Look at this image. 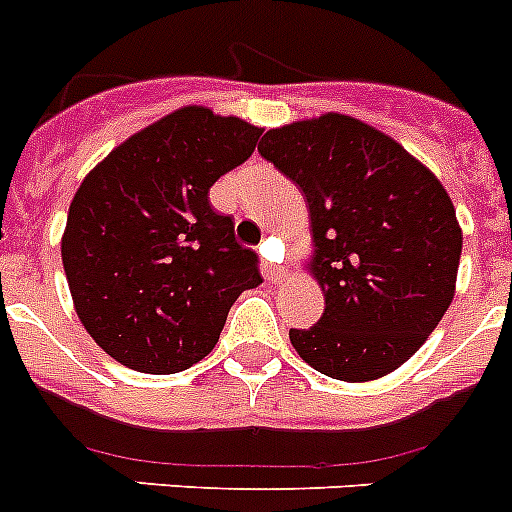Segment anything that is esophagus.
Instances as JSON below:
<instances>
[{"mask_svg":"<svg viewBox=\"0 0 512 512\" xmlns=\"http://www.w3.org/2000/svg\"><path fill=\"white\" fill-rule=\"evenodd\" d=\"M266 248H269V243H264V246H261V256H264V259H266ZM264 271H266V279H269L271 284L279 282V279H282L284 274H287V271H284V266L271 264V261H266V264H264Z\"/></svg>","mask_w":512,"mask_h":512,"instance_id":"esophagus-1","label":"esophagus"}]
</instances>
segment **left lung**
<instances>
[{
  "label": "left lung",
  "instance_id": "left-lung-1",
  "mask_svg": "<svg viewBox=\"0 0 512 512\" xmlns=\"http://www.w3.org/2000/svg\"><path fill=\"white\" fill-rule=\"evenodd\" d=\"M259 153L305 194L325 310L289 330L297 354L343 382L410 359L454 300L461 228L436 176L348 115L269 130Z\"/></svg>",
  "mask_w": 512,
  "mask_h": 512
}]
</instances>
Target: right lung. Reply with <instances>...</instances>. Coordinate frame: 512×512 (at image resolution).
Listing matches in <instances>:
<instances>
[{"label": "right lung", "mask_w": 512, "mask_h": 512, "mask_svg": "<svg viewBox=\"0 0 512 512\" xmlns=\"http://www.w3.org/2000/svg\"><path fill=\"white\" fill-rule=\"evenodd\" d=\"M261 128L184 107L117 146L81 182L61 259L89 336L135 372L176 374L215 348L228 310L261 284L210 187Z\"/></svg>", "instance_id": "right-lung-1"}]
</instances>
